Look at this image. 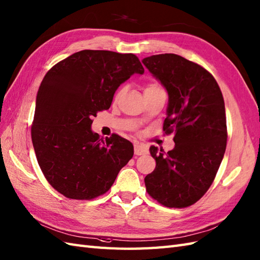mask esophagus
<instances>
[{
  "instance_id": "34e87169",
  "label": "esophagus",
  "mask_w": 260,
  "mask_h": 260,
  "mask_svg": "<svg viewBox=\"0 0 260 260\" xmlns=\"http://www.w3.org/2000/svg\"><path fill=\"white\" fill-rule=\"evenodd\" d=\"M134 153H135V155H145L148 153V148L146 146H144V145H142V144L135 143Z\"/></svg>"
}]
</instances>
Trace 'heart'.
<instances>
[{
  "mask_svg": "<svg viewBox=\"0 0 260 260\" xmlns=\"http://www.w3.org/2000/svg\"><path fill=\"white\" fill-rule=\"evenodd\" d=\"M160 90H164L161 87L159 84L155 83V82H150V83H147L146 85H145L144 87V93L145 94H149V93H155V92H160ZM120 94V90H118V92L116 93L115 95V99H117L118 96Z\"/></svg>",
  "mask_w": 260,
  "mask_h": 260,
  "instance_id": "heart-1",
  "label": "heart"
}]
</instances>
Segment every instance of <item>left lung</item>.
Returning <instances> with one entry per match:
<instances>
[{
	"mask_svg": "<svg viewBox=\"0 0 260 260\" xmlns=\"http://www.w3.org/2000/svg\"><path fill=\"white\" fill-rule=\"evenodd\" d=\"M143 64L168 93L162 131L174 133L175 147L150 146L155 170L145 177L146 190L171 208L199 201L213 184L227 143L225 103L214 76L176 54L145 57Z\"/></svg>",
	"mask_w": 260,
	"mask_h": 260,
	"instance_id": "left-lung-1",
	"label": "left lung"
}]
</instances>
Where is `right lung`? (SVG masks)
Here are the masks:
<instances>
[{
  "label": "right lung",
  "instance_id": "obj_1",
  "mask_svg": "<svg viewBox=\"0 0 260 260\" xmlns=\"http://www.w3.org/2000/svg\"><path fill=\"white\" fill-rule=\"evenodd\" d=\"M144 68L134 54L84 50L47 72L36 95L31 135L46 180L71 199H93L111 188L134 155L133 144L90 128L111 107L120 84Z\"/></svg>",
  "mask_w": 260,
  "mask_h": 260
}]
</instances>
